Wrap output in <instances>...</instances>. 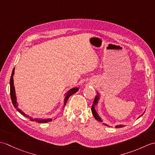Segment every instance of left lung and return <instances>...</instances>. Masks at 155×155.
Masks as SVG:
<instances>
[{
  "mask_svg": "<svg viewBox=\"0 0 155 155\" xmlns=\"http://www.w3.org/2000/svg\"><path fill=\"white\" fill-rule=\"evenodd\" d=\"M97 95H96V97H95V98H94V102H93V105H92V107H91L92 113H93L94 118H95V119H96L97 120H98V122H101V123H103V124L106 125V126H107V127H110L109 125H108V124H105V123H103V119H102L101 117L99 116V115H98V113H97V110H96V108H95V107H96V105H97V104H98V101H99V99H100V97H101L100 93H98V92H97ZM144 113H143L142 114L140 115L139 117H142L143 115L144 114ZM124 126H125V125H123V124H118V125L117 124V126H115V127H116V128H122V127H124Z\"/></svg>",
  "mask_w": 155,
  "mask_h": 155,
  "instance_id": "obj_1",
  "label": "left lung"
}]
</instances>
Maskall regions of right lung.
<instances>
[{"label":"right lung","mask_w":155,"mask_h":155,"mask_svg":"<svg viewBox=\"0 0 155 155\" xmlns=\"http://www.w3.org/2000/svg\"><path fill=\"white\" fill-rule=\"evenodd\" d=\"M14 74H15V68H13L11 77V79H10V89H11V91H11V97L12 103L13 105H14V107L16 109V110L18 111L19 113H21L22 115H23L24 117L28 118L31 121L37 122V123H48V122H51L52 120V118H39L31 117V116H29V115L25 114L24 112L22 111L21 108H19L18 103L17 102V98H16V96L15 88V86H14V79H13V76H14ZM78 90H79V88H77V87L72 88H71L70 90L68 91L67 93H66L64 94V97H64V99L63 107H65L66 103H67L68 98L70 97L72 94H73L75 93H77V92ZM56 118H57V117L54 118V120L56 119Z\"/></svg>","instance_id":"1"}]
</instances>
